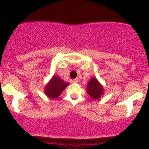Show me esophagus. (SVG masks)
<instances>
[{
	"label": "esophagus",
	"mask_w": 149,
	"mask_h": 149,
	"mask_svg": "<svg viewBox=\"0 0 149 149\" xmlns=\"http://www.w3.org/2000/svg\"><path fill=\"white\" fill-rule=\"evenodd\" d=\"M72 82H74V83H77V82H78V78H76V79H73Z\"/></svg>",
	"instance_id": "obj_1"
}]
</instances>
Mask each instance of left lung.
Wrapping results in <instances>:
<instances>
[{
  "label": "left lung",
  "mask_w": 149,
  "mask_h": 149,
  "mask_svg": "<svg viewBox=\"0 0 149 149\" xmlns=\"http://www.w3.org/2000/svg\"><path fill=\"white\" fill-rule=\"evenodd\" d=\"M103 87L96 78L92 77L87 85V93L94 100H99L103 95Z\"/></svg>",
  "instance_id": "obj_1"
}]
</instances>
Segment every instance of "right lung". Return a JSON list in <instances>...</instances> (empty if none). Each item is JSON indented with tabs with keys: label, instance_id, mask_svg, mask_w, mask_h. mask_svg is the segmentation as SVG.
<instances>
[{
	"label": "right lung",
	"instance_id": "right-lung-1",
	"mask_svg": "<svg viewBox=\"0 0 149 149\" xmlns=\"http://www.w3.org/2000/svg\"><path fill=\"white\" fill-rule=\"evenodd\" d=\"M68 85V82H65L58 76L54 75L51 80L46 85L44 93L48 97L55 99L60 95L62 91Z\"/></svg>",
	"mask_w": 149,
	"mask_h": 149
}]
</instances>
